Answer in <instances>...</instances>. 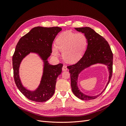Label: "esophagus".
Masks as SVG:
<instances>
[{
    "mask_svg": "<svg viewBox=\"0 0 126 126\" xmlns=\"http://www.w3.org/2000/svg\"><path fill=\"white\" fill-rule=\"evenodd\" d=\"M67 66H64V65H63V68H62V70H63V71H66V70H67Z\"/></svg>",
    "mask_w": 126,
    "mask_h": 126,
    "instance_id": "esophagus-1",
    "label": "esophagus"
}]
</instances>
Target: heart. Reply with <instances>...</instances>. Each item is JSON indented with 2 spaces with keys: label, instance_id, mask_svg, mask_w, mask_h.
Returning a JSON list of instances; mask_svg holds the SVG:
<instances>
[{
  "label": "heart",
  "instance_id": "1",
  "mask_svg": "<svg viewBox=\"0 0 126 126\" xmlns=\"http://www.w3.org/2000/svg\"><path fill=\"white\" fill-rule=\"evenodd\" d=\"M87 45V39L82 33L67 31L62 32L56 39V45L52 46V52L55 56L63 51V59L68 63H75L80 59Z\"/></svg>",
  "mask_w": 126,
  "mask_h": 126
}]
</instances>
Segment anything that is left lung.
I'll use <instances>...</instances> for the list:
<instances>
[{
  "mask_svg": "<svg viewBox=\"0 0 126 126\" xmlns=\"http://www.w3.org/2000/svg\"><path fill=\"white\" fill-rule=\"evenodd\" d=\"M77 31L84 33L87 39V46L85 54L78 62L67 67L69 69L71 78V87L72 93L81 100L94 99L104 92L110 81L112 74L113 54L108 42L90 27L75 28ZM97 63L107 66L109 71V81L102 92L95 96H89L82 93L78 86V79L80 72L86 68Z\"/></svg>",
  "mask_w": 126,
  "mask_h": 126,
  "instance_id": "left-lung-1",
  "label": "left lung"
}]
</instances>
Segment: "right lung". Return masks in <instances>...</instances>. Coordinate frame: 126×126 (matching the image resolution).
Wrapping results in <instances>:
<instances>
[{
    "mask_svg": "<svg viewBox=\"0 0 126 126\" xmlns=\"http://www.w3.org/2000/svg\"><path fill=\"white\" fill-rule=\"evenodd\" d=\"M62 30L59 27H34L22 37L16 45L13 56L15 82L20 92L30 100L45 102L54 94L57 78L62 73L63 64L52 65L48 63V58L52 52L53 41ZM30 53L38 55L44 63L40 84L34 91L27 89L22 84L18 71L22 60Z\"/></svg>",
    "mask_w": 126,
    "mask_h": 126,
    "instance_id": "obj_1",
    "label": "right lung"
}]
</instances>
